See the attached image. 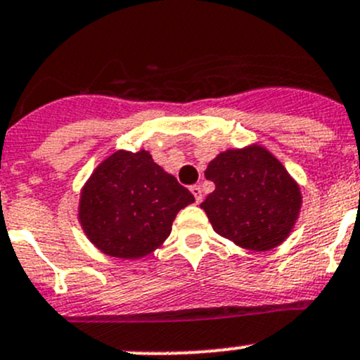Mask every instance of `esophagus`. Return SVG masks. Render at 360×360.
Returning a JSON list of instances; mask_svg holds the SVG:
<instances>
[{
    "label": "esophagus",
    "mask_w": 360,
    "mask_h": 360,
    "mask_svg": "<svg viewBox=\"0 0 360 360\" xmlns=\"http://www.w3.org/2000/svg\"><path fill=\"white\" fill-rule=\"evenodd\" d=\"M190 190H191V193H193V197H195V200H197V203H200L202 198H203L200 184H193V186H191Z\"/></svg>",
    "instance_id": "34e87169"
}]
</instances>
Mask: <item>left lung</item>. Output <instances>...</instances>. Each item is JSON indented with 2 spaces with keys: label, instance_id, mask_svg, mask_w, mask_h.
Returning <instances> with one entry per match:
<instances>
[{
  "label": "left lung",
  "instance_id": "8db88e82",
  "mask_svg": "<svg viewBox=\"0 0 360 360\" xmlns=\"http://www.w3.org/2000/svg\"><path fill=\"white\" fill-rule=\"evenodd\" d=\"M216 184L202 209L221 237L250 250H270L288 237L301 207L300 188L261 146L228 150L209 163Z\"/></svg>",
  "mask_w": 360,
  "mask_h": 360
}]
</instances>
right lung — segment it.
I'll return each instance as SVG.
<instances>
[{
    "instance_id": "obj_1",
    "label": "right lung",
    "mask_w": 360,
    "mask_h": 360,
    "mask_svg": "<svg viewBox=\"0 0 360 360\" xmlns=\"http://www.w3.org/2000/svg\"><path fill=\"white\" fill-rule=\"evenodd\" d=\"M191 202L193 195L148 151H116L83 188L79 221L104 254L137 259L162 245L176 214Z\"/></svg>"
}]
</instances>
